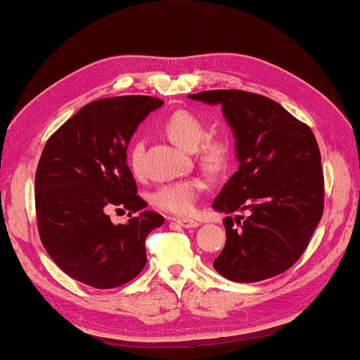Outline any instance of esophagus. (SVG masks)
Listing matches in <instances>:
<instances>
[{
  "mask_svg": "<svg viewBox=\"0 0 360 360\" xmlns=\"http://www.w3.org/2000/svg\"><path fill=\"white\" fill-rule=\"evenodd\" d=\"M173 221L174 223H178L179 226H182V228H196V226H200V221H196V220H193V218H181V217H176V218H173Z\"/></svg>",
  "mask_w": 360,
  "mask_h": 360,
  "instance_id": "obj_1",
  "label": "esophagus"
}]
</instances>
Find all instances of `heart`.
<instances>
[{"label":"heart","instance_id":"1","mask_svg":"<svg viewBox=\"0 0 360 360\" xmlns=\"http://www.w3.org/2000/svg\"><path fill=\"white\" fill-rule=\"evenodd\" d=\"M164 131L167 137L187 150L196 153L200 164L207 172H221L228 165L232 154V143L226 136H206L207 128L202 120L187 109H178L165 118ZM143 140L136 139L128 148V165L134 176L143 174ZM202 190L200 179H179L167 182L151 195L154 207L176 215L192 214L196 200Z\"/></svg>","mask_w":360,"mask_h":360}]
</instances>
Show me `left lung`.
I'll return each mask as SVG.
<instances>
[{
    "label": "left lung",
    "mask_w": 360,
    "mask_h": 360,
    "mask_svg": "<svg viewBox=\"0 0 360 360\" xmlns=\"http://www.w3.org/2000/svg\"><path fill=\"white\" fill-rule=\"evenodd\" d=\"M188 96L220 104L236 137L238 172L214 200V209L250 212L246 218L223 220L226 243L214 269L234 283L278 276L306 251L325 207V178L314 132L262 95L206 90Z\"/></svg>",
    "instance_id": "1"
}]
</instances>
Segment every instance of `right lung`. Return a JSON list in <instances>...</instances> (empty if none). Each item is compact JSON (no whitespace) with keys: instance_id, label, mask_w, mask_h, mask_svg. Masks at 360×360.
Wrapping results in <instances>:
<instances>
[{"instance_id":"1","label":"right lung","mask_w":360,"mask_h":360,"mask_svg":"<svg viewBox=\"0 0 360 360\" xmlns=\"http://www.w3.org/2000/svg\"><path fill=\"white\" fill-rule=\"evenodd\" d=\"M164 101L114 96L89 103L56 131L35 172V215L40 240L68 276L95 288L129 283L146 264L145 238L164 217L143 210L126 162L129 140ZM110 208L137 213L114 225Z\"/></svg>"}]
</instances>
